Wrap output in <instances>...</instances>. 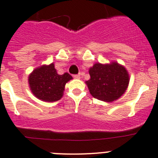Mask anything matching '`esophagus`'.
Listing matches in <instances>:
<instances>
[{
    "mask_svg": "<svg viewBox=\"0 0 158 158\" xmlns=\"http://www.w3.org/2000/svg\"><path fill=\"white\" fill-rule=\"evenodd\" d=\"M73 77H74L75 79H80V76H79V75H74V76H73Z\"/></svg>",
    "mask_w": 158,
    "mask_h": 158,
    "instance_id": "1",
    "label": "esophagus"
}]
</instances>
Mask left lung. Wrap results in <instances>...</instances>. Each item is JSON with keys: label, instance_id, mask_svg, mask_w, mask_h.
Segmentation results:
<instances>
[{"label": "left lung", "instance_id": "8db88e82", "mask_svg": "<svg viewBox=\"0 0 158 158\" xmlns=\"http://www.w3.org/2000/svg\"><path fill=\"white\" fill-rule=\"evenodd\" d=\"M89 73L90 79L85 84L90 94L99 100L110 102L116 100L124 94L129 85V73L117 62L95 63Z\"/></svg>", "mask_w": 158, "mask_h": 158}]
</instances>
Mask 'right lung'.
Segmentation results:
<instances>
[{"label":"right lung","instance_id":"obj_1","mask_svg":"<svg viewBox=\"0 0 158 158\" xmlns=\"http://www.w3.org/2000/svg\"><path fill=\"white\" fill-rule=\"evenodd\" d=\"M73 79L68 73H57L55 64L42 65L28 76V84L34 96L44 102H56L63 96L65 85Z\"/></svg>","mask_w":158,"mask_h":158}]
</instances>
